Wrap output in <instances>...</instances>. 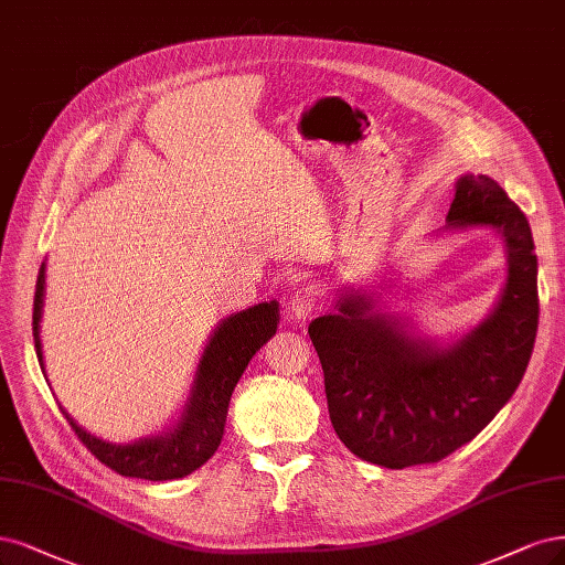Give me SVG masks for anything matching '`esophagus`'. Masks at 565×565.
Returning a JSON list of instances; mask_svg holds the SVG:
<instances>
[{"label":"esophagus","mask_w":565,"mask_h":565,"mask_svg":"<svg viewBox=\"0 0 565 565\" xmlns=\"http://www.w3.org/2000/svg\"><path fill=\"white\" fill-rule=\"evenodd\" d=\"M318 301H320V291L313 285L297 289L295 295H291V299H289V316H291V320H297V322L306 320L318 308Z\"/></svg>","instance_id":"1"}]
</instances>
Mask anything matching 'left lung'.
<instances>
[{
    "mask_svg": "<svg viewBox=\"0 0 565 565\" xmlns=\"http://www.w3.org/2000/svg\"><path fill=\"white\" fill-rule=\"evenodd\" d=\"M439 236L486 228L502 241L508 276L470 332L439 341L372 289L343 287L332 313L308 324L324 372L329 418L358 458L402 470L437 462L475 439L510 402L537 332V257L523 212L486 174H460Z\"/></svg>",
    "mask_w": 565,
    "mask_h": 565,
    "instance_id": "obj_1",
    "label": "left lung"
}]
</instances>
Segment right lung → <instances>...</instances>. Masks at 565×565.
<instances>
[{
  "instance_id": "obj_1",
  "label": "right lung",
  "mask_w": 565,
  "mask_h": 565,
  "mask_svg": "<svg viewBox=\"0 0 565 565\" xmlns=\"http://www.w3.org/2000/svg\"><path fill=\"white\" fill-rule=\"evenodd\" d=\"M46 297V262L39 268L36 291H34V313L32 334L39 366L46 374L44 350H42V316ZM280 322L278 301H262L252 308L241 310L224 318L203 348L196 374H193L189 397L174 423L161 435L135 439L130 444H116L90 435L76 423L65 408L63 414L70 420L86 449L105 462L107 468L121 477L168 481L180 479L199 470L207 458L215 456L224 437V425L228 414V402L233 387L238 385L249 360L257 350L276 334Z\"/></svg>"
}]
</instances>
